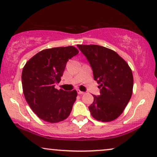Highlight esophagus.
Returning a JSON list of instances; mask_svg holds the SVG:
<instances>
[{
  "mask_svg": "<svg viewBox=\"0 0 157 157\" xmlns=\"http://www.w3.org/2000/svg\"><path fill=\"white\" fill-rule=\"evenodd\" d=\"M77 93L80 94V95H82V94L85 93V92H82V91H80V90H77Z\"/></svg>",
  "mask_w": 157,
  "mask_h": 157,
  "instance_id": "34e87169",
  "label": "esophagus"
}]
</instances>
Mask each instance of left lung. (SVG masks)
<instances>
[{
	"mask_svg": "<svg viewBox=\"0 0 157 157\" xmlns=\"http://www.w3.org/2000/svg\"><path fill=\"white\" fill-rule=\"evenodd\" d=\"M86 57L94 80L100 84V95H93L89 106L92 116L102 122H110L124 112L133 93L132 71L116 52L99 45H77Z\"/></svg>",
	"mask_w": 157,
	"mask_h": 157,
	"instance_id": "1",
	"label": "left lung"
}]
</instances>
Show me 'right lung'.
<instances>
[{
	"label": "right lung",
	"mask_w": 157,
	"mask_h": 157,
	"mask_svg": "<svg viewBox=\"0 0 157 157\" xmlns=\"http://www.w3.org/2000/svg\"><path fill=\"white\" fill-rule=\"evenodd\" d=\"M79 51L72 46L44 49L25 64L22 71L23 92L31 110L49 123L64 121L70 116L77 91L57 90L66 64Z\"/></svg>",
	"instance_id": "add662e5"
}]
</instances>
